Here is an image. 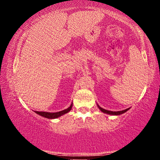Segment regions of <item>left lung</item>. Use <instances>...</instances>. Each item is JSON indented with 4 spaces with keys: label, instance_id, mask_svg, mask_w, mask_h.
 I'll return each mask as SVG.
<instances>
[{
    "label": "left lung",
    "instance_id": "8db88e82",
    "mask_svg": "<svg viewBox=\"0 0 160 160\" xmlns=\"http://www.w3.org/2000/svg\"><path fill=\"white\" fill-rule=\"evenodd\" d=\"M98 107L99 108V109L102 111V112L104 113H106V114H112V115H120L123 114V113L126 112L127 111H128V110L129 109V108H128V109H124V110H122V111H119V112H112V111H109V110H106L104 109H103V108L100 107L99 105H97Z\"/></svg>",
    "mask_w": 160,
    "mask_h": 160
}]
</instances>
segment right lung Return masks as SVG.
<instances>
[{
    "label": "right lung",
    "mask_w": 160,
    "mask_h": 160,
    "mask_svg": "<svg viewBox=\"0 0 160 160\" xmlns=\"http://www.w3.org/2000/svg\"><path fill=\"white\" fill-rule=\"evenodd\" d=\"M72 104H71V106L68 108V109H64V110H63V111H61V112H58L51 113V112H37V111H35V112L36 113V114L41 115V116H42L43 117L48 118V119H56V118L59 117L61 116V115H63L64 114H66V113L69 112L70 110L72 109Z\"/></svg>",
    "instance_id": "1"
}]
</instances>
